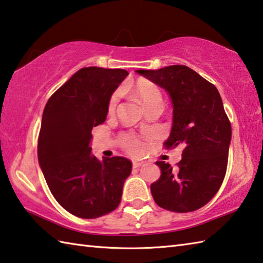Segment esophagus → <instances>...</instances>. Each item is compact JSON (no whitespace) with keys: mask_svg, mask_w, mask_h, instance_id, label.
<instances>
[{"mask_svg":"<svg viewBox=\"0 0 263 263\" xmlns=\"http://www.w3.org/2000/svg\"><path fill=\"white\" fill-rule=\"evenodd\" d=\"M142 164H144V162H141V161H137V160L132 161V165H133V168H139V166H141Z\"/></svg>","mask_w":263,"mask_h":263,"instance_id":"esophagus-1","label":"esophagus"}]
</instances>
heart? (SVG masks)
I'll list each match as a JSON object with an SVG mask.
<instances>
[{"label": "heart", "mask_w": 263, "mask_h": 263, "mask_svg": "<svg viewBox=\"0 0 263 263\" xmlns=\"http://www.w3.org/2000/svg\"><path fill=\"white\" fill-rule=\"evenodd\" d=\"M127 92H130L132 95L139 100L144 108H147L152 106V104L155 103H162V94L161 90L159 89L156 85H154L151 82L145 79H140L138 82L131 84L126 88ZM117 104V97L114 95L110 99V102H109L108 110L109 112H112L115 110ZM126 147L130 152H137L139 151V144L136 140H127L126 141Z\"/></svg>", "instance_id": "1"}]
</instances>
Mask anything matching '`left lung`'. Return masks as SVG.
I'll return each instance as SVG.
<instances>
[{"label": "left lung", "instance_id": "left-lung-1", "mask_svg": "<svg viewBox=\"0 0 263 263\" xmlns=\"http://www.w3.org/2000/svg\"><path fill=\"white\" fill-rule=\"evenodd\" d=\"M137 73L166 90L173 103V126L166 148L184 147L177 166L156 164L161 176L151 192L161 208L189 213L201 208L221 187L231 142V124L217 88L186 65Z\"/></svg>", "mask_w": 263, "mask_h": 263}]
</instances>
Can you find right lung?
<instances>
[{"mask_svg": "<svg viewBox=\"0 0 263 263\" xmlns=\"http://www.w3.org/2000/svg\"><path fill=\"white\" fill-rule=\"evenodd\" d=\"M127 74L123 69H80L51 95L42 114L40 168L57 202L77 217L115 211L131 174L126 157L98 160L89 146L93 127L106 121L111 95Z\"/></svg>", "mask_w": 263, "mask_h": 263, "instance_id": "1", "label": "right lung"}]
</instances>
